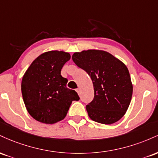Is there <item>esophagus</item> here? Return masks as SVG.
<instances>
[{
    "label": "esophagus",
    "mask_w": 158,
    "mask_h": 158,
    "mask_svg": "<svg viewBox=\"0 0 158 158\" xmlns=\"http://www.w3.org/2000/svg\"><path fill=\"white\" fill-rule=\"evenodd\" d=\"M77 92L78 93V94H79H79H80V89H79V88H77Z\"/></svg>",
    "instance_id": "1"
}]
</instances>
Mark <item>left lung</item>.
I'll return each instance as SVG.
<instances>
[{
  "label": "left lung",
  "instance_id": "obj_1",
  "mask_svg": "<svg viewBox=\"0 0 158 158\" xmlns=\"http://www.w3.org/2000/svg\"><path fill=\"white\" fill-rule=\"evenodd\" d=\"M72 59L93 81L94 97L86 106L90 118L106 125L119 120L128 110L133 92L126 64L109 52L99 50L74 52Z\"/></svg>",
  "mask_w": 158,
  "mask_h": 158
}]
</instances>
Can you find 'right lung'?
<instances>
[{"label":"right lung","instance_id":"right-lung-1","mask_svg":"<svg viewBox=\"0 0 158 158\" xmlns=\"http://www.w3.org/2000/svg\"><path fill=\"white\" fill-rule=\"evenodd\" d=\"M70 55L64 51L44 52L32 62L23 75L21 93L30 116L42 123L53 124L66 117L73 100L79 97L67 88L61 70Z\"/></svg>","mask_w":158,"mask_h":158}]
</instances>
